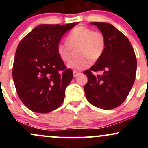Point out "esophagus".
I'll list each match as a JSON object with an SVG mask.
<instances>
[{
	"label": "esophagus",
	"mask_w": 148,
	"mask_h": 148,
	"mask_svg": "<svg viewBox=\"0 0 148 148\" xmlns=\"http://www.w3.org/2000/svg\"><path fill=\"white\" fill-rule=\"evenodd\" d=\"M73 74H74V77H76V76H77L78 75H79L80 72H77V71H76V70H74V72H73Z\"/></svg>",
	"instance_id": "esophagus-1"
}]
</instances>
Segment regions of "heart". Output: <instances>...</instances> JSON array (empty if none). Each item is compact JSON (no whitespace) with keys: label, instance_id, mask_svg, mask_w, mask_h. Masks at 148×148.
Wrapping results in <instances>:
<instances>
[{"label":"heart","instance_id":"1","mask_svg":"<svg viewBox=\"0 0 148 148\" xmlns=\"http://www.w3.org/2000/svg\"><path fill=\"white\" fill-rule=\"evenodd\" d=\"M67 42H59L57 53L61 60L68 62L73 50H76V59L67 63V67L74 70H83L90 67L92 62L99 60L106 48V38L101 31L86 26H77L69 32Z\"/></svg>","mask_w":148,"mask_h":148}]
</instances>
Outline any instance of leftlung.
<instances>
[{
	"mask_svg": "<svg viewBox=\"0 0 148 148\" xmlns=\"http://www.w3.org/2000/svg\"><path fill=\"white\" fill-rule=\"evenodd\" d=\"M106 38L103 55L84 74L88 77L84 86L86 99L98 108L110 110L124 102L136 79L137 60L128 38L113 25L105 22H92ZM94 71H103L97 76Z\"/></svg>",
	"mask_w": 148,
	"mask_h": 148,
	"instance_id": "left-lung-1",
	"label": "left lung"
}]
</instances>
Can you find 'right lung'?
<instances>
[{"mask_svg": "<svg viewBox=\"0 0 148 148\" xmlns=\"http://www.w3.org/2000/svg\"><path fill=\"white\" fill-rule=\"evenodd\" d=\"M78 23L40 25L18 45L12 77L18 97L32 111L49 113L63 102L73 72L59 58L57 45L62 35Z\"/></svg>", "mask_w": 148, "mask_h": 148, "instance_id": "obj_1", "label": "right lung"}]
</instances>
